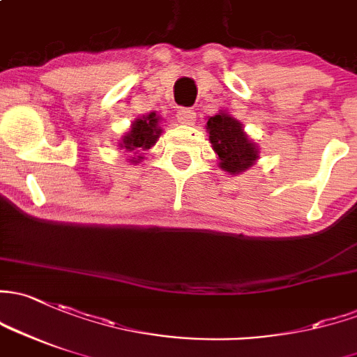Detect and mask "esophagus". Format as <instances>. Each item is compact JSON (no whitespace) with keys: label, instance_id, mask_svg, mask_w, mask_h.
I'll return each mask as SVG.
<instances>
[{"label":"esophagus","instance_id":"34e87169","mask_svg":"<svg viewBox=\"0 0 357 357\" xmlns=\"http://www.w3.org/2000/svg\"><path fill=\"white\" fill-rule=\"evenodd\" d=\"M176 118H178V121L185 126H193L195 121H197V114L191 109H179Z\"/></svg>","mask_w":357,"mask_h":357}]
</instances>
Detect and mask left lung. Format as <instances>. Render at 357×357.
<instances>
[{"instance_id":"left-lung-1","label":"left lung","mask_w":357,"mask_h":357,"mask_svg":"<svg viewBox=\"0 0 357 357\" xmlns=\"http://www.w3.org/2000/svg\"><path fill=\"white\" fill-rule=\"evenodd\" d=\"M208 142L219 159V167L227 174H241L257 164L260 157L258 145L248 137L241 121L220 109L207 121Z\"/></svg>"}]
</instances>
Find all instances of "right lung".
Returning a JSON list of instances; mask_svg holds the SVG:
<instances>
[{
	"mask_svg": "<svg viewBox=\"0 0 357 357\" xmlns=\"http://www.w3.org/2000/svg\"><path fill=\"white\" fill-rule=\"evenodd\" d=\"M160 116L155 111L149 112V114H142L131 123L130 130L126 131L118 142L119 150H126L130 152V164H138L144 160V150H149L150 147L157 144L159 137L162 135V128H160Z\"/></svg>",
	"mask_w": 357,
	"mask_h": 357,
	"instance_id": "right-lung-1",
	"label": "right lung"
}]
</instances>
